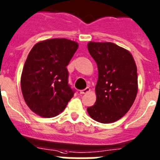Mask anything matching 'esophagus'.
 I'll return each mask as SVG.
<instances>
[{"label": "esophagus", "instance_id": "esophagus-1", "mask_svg": "<svg viewBox=\"0 0 160 160\" xmlns=\"http://www.w3.org/2000/svg\"><path fill=\"white\" fill-rule=\"evenodd\" d=\"M90 91V89L89 87H86V89H84V90H80V93H82V94H84V93H88V92Z\"/></svg>", "mask_w": 160, "mask_h": 160}]
</instances>
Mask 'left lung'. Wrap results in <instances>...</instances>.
<instances>
[{
  "instance_id": "1",
  "label": "left lung",
  "mask_w": 160,
  "mask_h": 160,
  "mask_svg": "<svg viewBox=\"0 0 160 160\" xmlns=\"http://www.w3.org/2000/svg\"><path fill=\"white\" fill-rule=\"evenodd\" d=\"M98 69L97 100L87 108L91 118L108 124L121 119L130 109L138 90L137 68L132 55L113 43H88Z\"/></svg>"
}]
</instances>
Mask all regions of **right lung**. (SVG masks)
Here are the masks:
<instances>
[{"label": "right lung", "instance_id": "add662e5", "mask_svg": "<svg viewBox=\"0 0 160 160\" xmlns=\"http://www.w3.org/2000/svg\"><path fill=\"white\" fill-rule=\"evenodd\" d=\"M78 48L67 39L36 43L29 52L20 79L23 99L32 112L43 117L62 112L75 90L68 84L67 65Z\"/></svg>", "mask_w": 160, "mask_h": 160}]
</instances>
